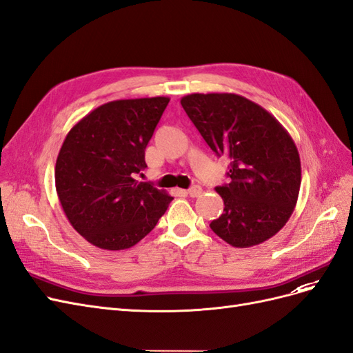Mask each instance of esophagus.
<instances>
[{
    "instance_id": "obj_1",
    "label": "esophagus",
    "mask_w": 353,
    "mask_h": 353,
    "mask_svg": "<svg viewBox=\"0 0 353 353\" xmlns=\"http://www.w3.org/2000/svg\"><path fill=\"white\" fill-rule=\"evenodd\" d=\"M187 194H188L190 197H199V196L201 194V187H199V185L190 187V188L187 190Z\"/></svg>"
}]
</instances>
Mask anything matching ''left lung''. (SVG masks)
<instances>
[{
    "label": "left lung",
    "mask_w": 353,
    "mask_h": 353,
    "mask_svg": "<svg viewBox=\"0 0 353 353\" xmlns=\"http://www.w3.org/2000/svg\"><path fill=\"white\" fill-rule=\"evenodd\" d=\"M181 104L216 156L230 159V183L215 188L225 208L212 231L241 249L275 236L301 190V157L290 134L239 94H190Z\"/></svg>",
    "instance_id": "8db88e82"
}]
</instances>
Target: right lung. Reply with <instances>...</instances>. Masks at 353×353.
Listing matches in <instances>:
<instances>
[{
	"label": "right lung",
	"instance_id": "1",
	"mask_svg": "<svg viewBox=\"0 0 353 353\" xmlns=\"http://www.w3.org/2000/svg\"><path fill=\"white\" fill-rule=\"evenodd\" d=\"M168 97L114 100L74 125L59 152L56 190L72 227L104 250L130 249L150 232L174 200L134 178Z\"/></svg>",
	"mask_w": 353,
	"mask_h": 353
}]
</instances>
